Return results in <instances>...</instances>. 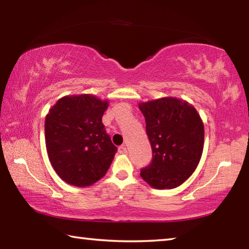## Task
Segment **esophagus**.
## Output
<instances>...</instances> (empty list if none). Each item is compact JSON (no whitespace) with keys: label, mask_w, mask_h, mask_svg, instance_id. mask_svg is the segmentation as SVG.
I'll list each match as a JSON object with an SVG mask.
<instances>
[{"label":"esophagus","mask_w":249,"mask_h":249,"mask_svg":"<svg viewBox=\"0 0 249 249\" xmlns=\"http://www.w3.org/2000/svg\"><path fill=\"white\" fill-rule=\"evenodd\" d=\"M119 153L120 154H127V148L125 145H122L119 147Z\"/></svg>","instance_id":"obj_1"}]
</instances>
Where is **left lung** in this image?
I'll return each instance as SVG.
<instances>
[{
    "mask_svg": "<svg viewBox=\"0 0 249 249\" xmlns=\"http://www.w3.org/2000/svg\"><path fill=\"white\" fill-rule=\"evenodd\" d=\"M146 121L153 159L141 176L155 189L182 184L199 165L204 145V126L196 109L185 101L162 98L140 103Z\"/></svg>",
    "mask_w": 249,
    "mask_h": 249,
    "instance_id": "obj_1",
    "label": "left lung"
}]
</instances>
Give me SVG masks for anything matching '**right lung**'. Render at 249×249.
I'll list each match as a JSON object with an SVG mask.
<instances>
[{
	"label": "right lung",
	"instance_id": "1",
	"mask_svg": "<svg viewBox=\"0 0 249 249\" xmlns=\"http://www.w3.org/2000/svg\"><path fill=\"white\" fill-rule=\"evenodd\" d=\"M107 100L90 94L67 95L45 119L49 161L67 183L88 187L103 178L117 151L102 123Z\"/></svg>",
	"mask_w": 249,
	"mask_h": 249
}]
</instances>
